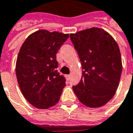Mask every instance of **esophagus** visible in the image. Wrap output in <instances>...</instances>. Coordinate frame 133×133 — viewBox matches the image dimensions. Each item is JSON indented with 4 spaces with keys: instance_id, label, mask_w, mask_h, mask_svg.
Returning <instances> with one entry per match:
<instances>
[{
    "instance_id": "esophagus-1",
    "label": "esophagus",
    "mask_w": 133,
    "mask_h": 133,
    "mask_svg": "<svg viewBox=\"0 0 133 133\" xmlns=\"http://www.w3.org/2000/svg\"><path fill=\"white\" fill-rule=\"evenodd\" d=\"M70 77H71V74H68V75H66V78H67V79L68 80L69 79H70Z\"/></svg>"
}]
</instances>
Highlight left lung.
<instances>
[{
    "instance_id": "left-lung-1",
    "label": "left lung",
    "mask_w": 133,
    "mask_h": 133,
    "mask_svg": "<svg viewBox=\"0 0 133 133\" xmlns=\"http://www.w3.org/2000/svg\"><path fill=\"white\" fill-rule=\"evenodd\" d=\"M82 65V78L73 90L91 108L104 106L115 95L122 72L118 45L104 30L91 27L70 34Z\"/></svg>"
}]
</instances>
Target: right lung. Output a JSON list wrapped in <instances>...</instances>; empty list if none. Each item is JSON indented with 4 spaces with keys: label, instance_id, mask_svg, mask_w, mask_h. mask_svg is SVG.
<instances>
[{
    "label": "right lung",
    "instance_id": "1",
    "mask_svg": "<svg viewBox=\"0 0 133 133\" xmlns=\"http://www.w3.org/2000/svg\"><path fill=\"white\" fill-rule=\"evenodd\" d=\"M68 36L39 30L21 47L15 65L18 83L25 99L38 109H48L59 101L65 79L56 69V54Z\"/></svg>",
    "mask_w": 133,
    "mask_h": 133
}]
</instances>
